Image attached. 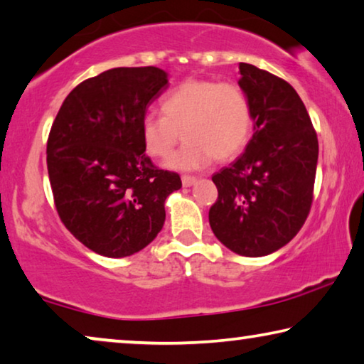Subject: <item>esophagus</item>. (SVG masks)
Segmentation results:
<instances>
[{"instance_id": "esophagus-1", "label": "esophagus", "mask_w": 364, "mask_h": 364, "mask_svg": "<svg viewBox=\"0 0 364 364\" xmlns=\"http://www.w3.org/2000/svg\"><path fill=\"white\" fill-rule=\"evenodd\" d=\"M195 182H197V177H193V176H182L183 187H192Z\"/></svg>"}]
</instances>
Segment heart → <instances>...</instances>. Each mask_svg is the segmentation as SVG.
<instances>
[{
  "label": "heart",
  "mask_w": 364,
  "mask_h": 364,
  "mask_svg": "<svg viewBox=\"0 0 364 364\" xmlns=\"http://www.w3.org/2000/svg\"><path fill=\"white\" fill-rule=\"evenodd\" d=\"M161 112L163 115H143V148L151 158L166 159L182 132L186 143L169 161L174 169L192 171L215 158L231 159L245 148L252 133L249 97L234 82L187 80L164 94Z\"/></svg>",
  "instance_id": "heart-1"
}]
</instances>
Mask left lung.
<instances>
[{
    "instance_id": "obj_1",
    "label": "left lung",
    "mask_w": 364,
    "mask_h": 364,
    "mask_svg": "<svg viewBox=\"0 0 364 364\" xmlns=\"http://www.w3.org/2000/svg\"><path fill=\"white\" fill-rule=\"evenodd\" d=\"M254 135L229 167L211 177L218 200L210 226L221 244L244 257H264L303 228L312 203L317 135L294 87L282 77L239 63Z\"/></svg>"
}]
</instances>
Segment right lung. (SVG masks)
I'll return each mask as SVG.
<instances>
[{
  "mask_svg": "<svg viewBox=\"0 0 364 364\" xmlns=\"http://www.w3.org/2000/svg\"><path fill=\"white\" fill-rule=\"evenodd\" d=\"M169 87L156 66L114 68L66 96L47 143L55 206L66 229L99 255L146 247L166 221L164 201L182 187L144 154L141 119Z\"/></svg>",
  "mask_w": 364,
  "mask_h": 364,
  "instance_id": "obj_1",
  "label": "right lung"
}]
</instances>
